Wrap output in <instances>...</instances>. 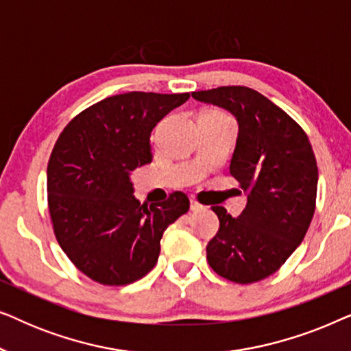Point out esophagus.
<instances>
[{
  "instance_id": "esophagus-1",
  "label": "esophagus",
  "mask_w": 351,
  "mask_h": 351,
  "mask_svg": "<svg viewBox=\"0 0 351 351\" xmlns=\"http://www.w3.org/2000/svg\"><path fill=\"white\" fill-rule=\"evenodd\" d=\"M190 208H191V210H199L201 208H203V206H201L195 198H191L190 199Z\"/></svg>"
}]
</instances>
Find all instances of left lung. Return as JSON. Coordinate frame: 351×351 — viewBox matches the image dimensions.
Masks as SVG:
<instances>
[{"label":"left lung","mask_w":351,"mask_h":351,"mask_svg":"<svg viewBox=\"0 0 351 351\" xmlns=\"http://www.w3.org/2000/svg\"><path fill=\"white\" fill-rule=\"evenodd\" d=\"M238 119L230 174L247 193L239 217L214 206L219 232L206 246L225 280L251 285L281 268L304 241L316 206L318 166L304 129L265 95L246 86L191 93Z\"/></svg>","instance_id":"8db88e82"}]
</instances>
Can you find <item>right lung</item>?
<instances>
[{
  "label": "right lung",
  "instance_id": "1",
  "mask_svg": "<svg viewBox=\"0 0 351 351\" xmlns=\"http://www.w3.org/2000/svg\"><path fill=\"white\" fill-rule=\"evenodd\" d=\"M185 94L126 93L90 105L60 132L47 162V206L62 251L105 286L141 280L156 265L165 230L190 208L174 191L141 204L129 174L152 162L150 134Z\"/></svg>",
  "mask_w": 351,
  "mask_h": 351
}]
</instances>
